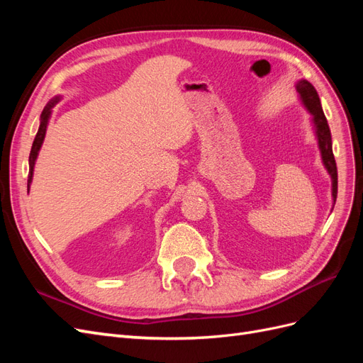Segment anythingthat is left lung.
<instances>
[{"label": "left lung", "mask_w": 363, "mask_h": 363, "mask_svg": "<svg viewBox=\"0 0 363 363\" xmlns=\"http://www.w3.org/2000/svg\"><path fill=\"white\" fill-rule=\"evenodd\" d=\"M296 91H298L304 106L309 108V112L313 115V124L316 127L318 144H320L323 160L328 174L332 175V184H333L332 194H333V203H335L337 196V168H336V162H335L333 150H332L330 128H328L325 115L323 112L320 96H318L315 87L307 80L298 82V84H296Z\"/></svg>", "instance_id": "8db88e82"}]
</instances>
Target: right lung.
<instances>
[{
  "mask_svg": "<svg viewBox=\"0 0 363 363\" xmlns=\"http://www.w3.org/2000/svg\"><path fill=\"white\" fill-rule=\"evenodd\" d=\"M59 101V98H56V100L48 103V106L43 108V112L40 115V125H39V130H38V135L35 138V140H33V147H31V151H30V157H28V163H30V171H28V182H27V189L30 188V183H31V177H33V168H35V162H36V157H38V152L40 150V145L43 142V138H45V131H47V123H48V118H50V113H51V107L56 104Z\"/></svg>",
  "mask_w": 363,
  "mask_h": 363,
  "instance_id": "right-lung-1",
  "label": "right lung"
}]
</instances>
